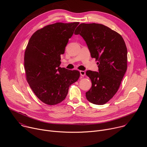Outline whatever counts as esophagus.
I'll use <instances>...</instances> for the list:
<instances>
[{
    "label": "esophagus",
    "instance_id": "34e87169",
    "mask_svg": "<svg viewBox=\"0 0 147 147\" xmlns=\"http://www.w3.org/2000/svg\"><path fill=\"white\" fill-rule=\"evenodd\" d=\"M80 76H82V77H84L85 75H86V72L84 71H80Z\"/></svg>",
    "mask_w": 147,
    "mask_h": 147
}]
</instances>
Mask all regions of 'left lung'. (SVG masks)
<instances>
[{"instance_id":"1","label":"left lung","mask_w":147,"mask_h":147,"mask_svg":"<svg viewBox=\"0 0 147 147\" xmlns=\"http://www.w3.org/2000/svg\"><path fill=\"white\" fill-rule=\"evenodd\" d=\"M74 34L83 38L91 57L98 60V72L86 71L92 82L86 98L91 103L103 105L117 92L127 70V50L124 40L116 31L96 23H82Z\"/></svg>"}]
</instances>
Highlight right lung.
<instances>
[{"instance_id":"obj_1","label":"right lung","mask_w":147,"mask_h":147,"mask_svg":"<svg viewBox=\"0 0 147 147\" xmlns=\"http://www.w3.org/2000/svg\"><path fill=\"white\" fill-rule=\"evenodd\" d=\"M56 23L37 30L30 38L24 55L26 78L35 95L53 105L63 100L69 88L80 77L78 70L61 68V55L79 24Z\"/></svg>"}]
</instances>
